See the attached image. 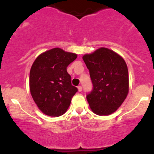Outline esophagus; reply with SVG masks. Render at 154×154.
<instances>
[{
    "mask_svg": "<svg viewBox=\"0 0 154 154\" xmlns=\"http://www.w3.org/2000/svg\"><path fill=\"white\" fill-rule=\"evenodd\" d=\"M78 89H79V92H81L82 90V86H81V85L79 86V87H78Z\"/></svg>",
    "mask_w": 154,
    "mask_h": 154,
    "instance_id": "34e87169",
    "label": "esophagus"
}]
</instances>
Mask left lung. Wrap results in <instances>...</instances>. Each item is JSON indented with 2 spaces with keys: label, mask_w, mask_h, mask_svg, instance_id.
<instances>
[{
  "label": "left lung",
  "mask_w": 154,
  "mask_h": 154,
  "mask_svg": "<svg viewBox=\"0 0 154 154\" xmlns=\"http://www.w3.org/2000/svg\"><path fill=\"white\" fill-rule=\"evenodd\" d=\"M93 88L86 96L95 114L108 115L121 106L128 92V72L124 60L112 50L101 48L82 57Z\"/></svg>",
  "instance_id": "left-lung-1"
}]
</instances>
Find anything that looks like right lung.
Returning a JSON list of instances; mask_svg holds the SVG:
<instances>
[{
	"label": "right lung",
	"instance_id": "obj_1",
	"mask_svg": "<svg viewBox=\"0 0 154 154\" xmlns=\"http://www.w3.org/2000/svg\"><path fill=\"white\" fill-rule=\"evenodd\" d=\"M77 57L75 53L55 48L37 57L30 72V90L39 109L51 117L66 112L78 89L72 85L66 67Z\"/></svg>",
	"mask_w": 154,
	"mask_h": 154
}]
</instances>
